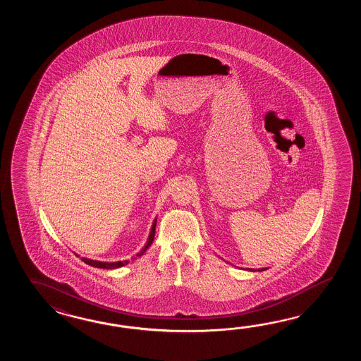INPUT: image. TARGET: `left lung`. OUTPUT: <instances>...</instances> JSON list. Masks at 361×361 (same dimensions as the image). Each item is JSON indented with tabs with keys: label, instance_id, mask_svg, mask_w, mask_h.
<instances>
[{
	"label": "left lung",
	"instance_id": "left-lung-1",
	"mask_svg": "<svg viewBox=\"0 0 361 361\" xmlns=\"http://www.w3.org/2000/svg\"><path fill=\"white\" fill-rule=\"evenodd\" d=\"M249 269V271H252V272H253V271H254V272H255V271H259V272H261V271H264V269Z\"/></svg>",
	"mask_w": 361,
	"mask_h": 361
}]
</instances>
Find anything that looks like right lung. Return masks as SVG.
<instances>
[{
  "mask_svg": "<svg viewBox=\"0 0 361 361\" xmlns=\"http://www.w3.org/2000/svg\"><path fill=\"white\" fill-rule=\"evenodd\" d=\"M156 222H157V219H154V223H152V227H151V231H149V235H148V238H147L146 245L143 246V249H142V250H140L135 257H133L131 259H135L137 257H142L143 254L146 253L147 249H148V247L151 246V244H152V241H154V230H156ZM76 255L77 257H80L78 254H76ZM80 258H81V261L85 262V263H86V264H89V266L104 269H120V267H123V266L129 263V261L102 262L95 261V259H90V258H86V257H80Z\"/></svg>",
  "mask_w": 361,
  "mask_h": 361,
  "instance_id": "1",
  "label": "right lung"
}]
</instances>
